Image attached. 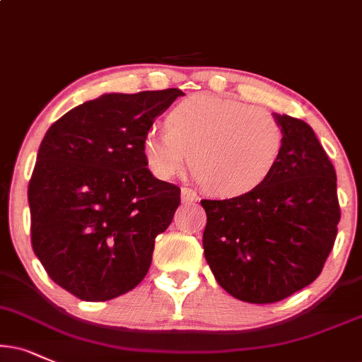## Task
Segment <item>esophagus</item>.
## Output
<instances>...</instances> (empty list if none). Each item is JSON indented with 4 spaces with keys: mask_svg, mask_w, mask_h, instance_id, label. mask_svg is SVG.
Masks as SVG:
<instances>
[{
    "mask_svg": "<svg viewBox=\"0 0 362 362\" xmlns=\"http://www.w3.org/2000/svg\"><path fill=\"white\" fill-rule=\"evenodd\" d=\"M181 202L186 203V204L196 203V202H198V194H196L191 188H182L181 189Z\"/></svg>",
    "mask_w": 362,
    "mask_h": 362,
    "instance_id": "34e87169",
    "label": "esophagus"
}]
</instances>
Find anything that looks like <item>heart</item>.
<instances>
[{
    "label": "heart",
    "instance_id": "1",
    "mask_svg": "<svg viewBox=\"0 0 362 362\" xmlns=\"http://www.w3.org/2000/svg\"><path fill=\"white\" fill-rule=\"evenodd\" d=\"M285 129L269 110L215 95H193L169 110L166 127L142 139L147 168L171 180L189 164L204 189L220 198L252 193L275 171Z\"/></svg>",
    "mask_w": 362,
    "mask_h": 362
}]
</instances>
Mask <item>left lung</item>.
<instances>
[{"mask_svg":"<svg viewBox=\"0 0 362 362\" xmlns=\"http://www.w3.org/2000/svg\"><path fill=\"white\" fill-rule=\"evenodd\" d=\"M285 129L275 171L252 193L202 199L204 258L216 282L250 304H274L314 282L337 236V177L304 120L274 114Z\"/></svg>","mask_w":362,"mask_h":362,"instance_id":"left-lung-1","label":"left lung"}]
</instances>
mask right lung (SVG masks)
I'll return each instance as SVG.
<instances>
[{
  "label": "right lung",
  "instance_id": "obj_1",
  "mask_svg": "<svg viewBox=\"0 0 362 362\" xmlns=\"http://www.w3.org/2000/svg\"><path fill=\"white\" fill-rule=\"evenodd\" d=\"M180 88L104 93L53 122L28 185L31 247L57 285L104 302L141 284L181 189L153 176L147 129Z\"/></svg>",
  "mask_w": 362,
  "mask_h": 362
}]
</instances>
